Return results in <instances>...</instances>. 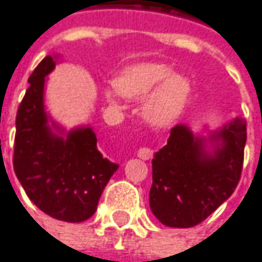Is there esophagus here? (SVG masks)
Wrapping results in <instances>:
<instances>
[{"label":"esophagus","instance_id":"obj_1","mask_svg":"<svg viewBox=\"0 0 262 262\" xmlns=\"http://www.w3.org/2000/svg\"><path fill=\"white\" fill-rule=\"evenodd\" d=\"M152 149H149V148H141L139 151H138V157L141 158V160H151L152 158Z\"/></svg>","mask_w":262,"mask_h":262}]
</instances>
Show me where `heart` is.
<instances>
[{"mask_svg":"<svg viewBox=\"0 0 262 262\" xmlns=\"http://www.w3.org/2000/svg\"><path fill=\"white\" fill-rule=\"evenodd\" d=\"M142 107V116L154 127L173 124L186 107L190 82L183 74L174 73L163 63H139L123 69L114 83L104 86L102 94L110 104L123 98L139 99L149 95Z\"/></svg>","mask_w":262,"mask_h":262,"instance_id":"b5f03b06","label":"heart"}]
</instances>
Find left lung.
I'll return each instance as SVG.
<instances>
[{"instance_id":"obj_1","label":"left lung","mask_w":262,"mask_h":262,"mask_svg":"<svg viewBox=\"0 0 262 262\" xmlns=\"http://www.w3.org/2000/svg\"><path fill=\"white\" fill-rule=\"evenodd\" d=\"M245 143L246 123L239 117L198 133L176 124L152 160L149 207L158 222L193 227L230 198L242 173Z\"/></svg>"}]
</instances>
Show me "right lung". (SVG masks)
I'll list each match as a JSON object with an SVG mask.
<instances>
[{
	"label": "right lung",
	"instance_id": "obj_1",
	"mask_svg": "<svg viewBox=\"0 0 262 262\" xmlns=\"http://www.w3.org/2000/svg\"><path fill=\"white\" fill-rule=\"evenodd\" d=\"M58 58L45 57L29 77L30 86L16 117L13 165L40 211L61 222L80 223L95 214L119 165L98 151L91 124L67 130L45 110V88Z\"/></svg>",
	"mask_w": 262,
	"mask_h": 262
}]
</instances>
